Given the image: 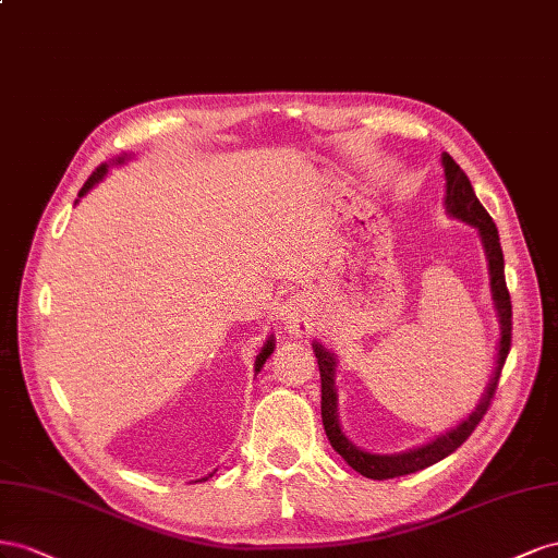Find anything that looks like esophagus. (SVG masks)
<instances>
[{
  "label": "esophagus",
  "instance_id": "1",
  "mask_svg": "<svg viewBox=\"0 0 558 558\" xmlns=\"http://www.w3.org/2000/svg\"><path fill=\"white\" fill-rule=\"evenodd\" d=\"M280 320L288 327L290 333L294 337H301V333H308L311 331V317H308V304L304 296H294L288 299L282 306L280 313Z\"/></svg>",
  "mask_w": 558,
  "mask_h": 558
}]
</instances>
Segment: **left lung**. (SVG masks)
<instances>
[{"label":"left lung","instance_id":"obj_1","mask_svg":"<svg viewBox=\"0 0 558 558\" xmlns=\"http://www.w3.org/2000/svg\"><path fill=\"white\" fill-rule=\"evenodd\" d=\"M441 166H444V178H447V196H444V208H447L449 217H456L476 229L484 254H486V262H488L490 299H493V308H496L498 325H500L496 369H493V376L488 380L480 404H476V409L470 413V416L460 421L456 427L437 435L435 439H429L427 444H421V447H416V449H407L400 453H372V451H364V449L355 447V444L350 441L341 429L339 409H337L339 395H337V386H333V374H337V355H333L331 350H327L320 341H313V353L317 357V367H320V384H323V402H320L323 407L320 409H323V425H325L327 439L333 447V451H337L355 472L367 476V480H392V476H404L411 472L425 470L429 465L439 463L441 458L451 456L460 447V444H463L472 435V429L480 425L484 413L488 411L493 395H496V388H498L502 364L509 355V343H512V304H509V292L505 284V259H502L498 229H496V225H493L490 215L484 210L480 198H476L468 174L460 170V166L447 151L441 154Z\"/></svg>","mask_w":558,"mask_h":558}]
</instances>
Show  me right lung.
<instances>
[{
    "instance_id": "right-lung-1",
    "label": "right lung",
    "mask_w": 558,
    "mask_h": 558,
    "mask_svg": "<svg viewBox=\"0 0 558 558\" xmlns=\"http://www.w3.org/2000/svg\"><path fill=\"white\" fill-rule=\"evenodd\" d=\"M131 154H121V156H117V158H111V161L109 163H100L98 168H95L93 170V174H90V178L86 180V184L82 186V191H78V198H84L86 194H88V191L95 186V184H98V182H102L105 178H107V172H109V168H114V166H123L125 161H131ZM78 198L74 201V205L78 203ZM274 348H276V339H274V333H270V337L266 339V343L262 345V350H259V355H257V360H254V374H259L262 372V367H264V364H266V360L270 357V353H274ZM210 476L213 474H208V476H203V480L201 482H208L210 480Z\"/></svg>"
}]
</instances>
